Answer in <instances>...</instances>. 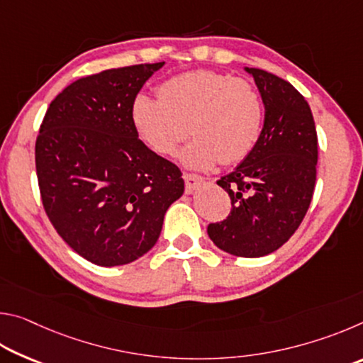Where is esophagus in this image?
<instances>
[{
    "label": "esophagus",
    "mask_w": 363,
    "mask_h": 363,
    "mask_svg": "<svg viewBox=\"0 0 363 363\" xmlns=\"http://www.w3.org/2000/svg\"><path fill=\"white\" fill-rule=\"evenodd\" d=\"M184 181H186V192L192 194L194 190H196L201 186V184H205V177L186 173V174H184Z\"/></svg>",
    "instance_id": "34e87169"
}]
</instances>
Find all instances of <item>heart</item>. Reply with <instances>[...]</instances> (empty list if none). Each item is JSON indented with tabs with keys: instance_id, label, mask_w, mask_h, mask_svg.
Masks as SVG:
<instances>
[{
	"instance_id": "1",
	"label": "heart",
	"mask_w": 363,
	"mask_h": 363,
	"mask_svg": "<svg viewBox=\"0 0 363 363\" xmlns=\"http://www.w3.org/2000/svg\"><path fill=\"white\" fill-rule=\"evenodd\" d=\"M157 97H134L130 121L136 136L158 155H173L189 131L195 139L181 158L196 169L242 162L257 144L262 102L245 79L213 70L186 72L160 84Z\"/></svg>"
}]
</instances>
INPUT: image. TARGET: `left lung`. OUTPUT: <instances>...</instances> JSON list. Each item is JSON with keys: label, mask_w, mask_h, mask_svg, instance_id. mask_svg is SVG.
<instances>
[{"label": "left lung", "mask_w": 363, "mask_h": 363, "mask_svg": "<svg viewBox=\"0 0 363 363\" xmlns=\"http://www.w3.org/2000/svg\"><path fill=\"white\" fill-rule=\"evenodd\" d=\"M259 89L266 115L250 155L218 181L230 196L227 219L208 225L225 253L261 257L290 240L314 195L317 131L311 107L285 79L245 67Z\"/></svg>", "instance_id": "8db88e82"}]
</instances>
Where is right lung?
Instances as JSON below:
<instances>
[{"mask_svg":"<svg viewBox=\"0 0 363 363\" xmlns=\"http://www.w3.org/2000/svg\"><path fill=\"white\" fill-rule=\"evenodd\" d=\"M163 65L79 78L56 96L40 126L35 163L43 206L64 242L97 266L145 255L184 194L181 169L152 152L130 121L134 97Z\"/></svg>","mask_w":363,"mask_h":363,"instance_id":"1","label":"right lung"}]
</instances>
